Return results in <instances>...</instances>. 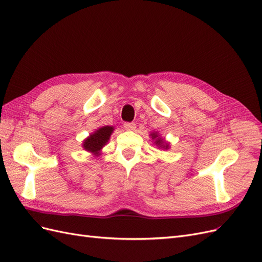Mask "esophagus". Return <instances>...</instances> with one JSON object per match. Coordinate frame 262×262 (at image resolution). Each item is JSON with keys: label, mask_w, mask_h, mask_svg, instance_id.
<instances>
[{"label": "esophagus", "mask_w": 262, "mask_h": 262, "mask_svg": "<svg viewBox=\"0 0 262 262\" xmlns=\"http://www.w3.org/2000/svg\"><path fill=\"white\" fill-rule=\"evenodd\" d=\"M123 128L125 130H129V131L134 130V129H136V123H134V122H125L123 124Z\"/></svg>", "instance_id": "34e87169"}]
</instances>
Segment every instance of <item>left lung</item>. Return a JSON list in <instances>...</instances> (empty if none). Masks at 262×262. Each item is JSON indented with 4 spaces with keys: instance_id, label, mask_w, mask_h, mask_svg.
I'll return each instance as SVG.
<instances>
[{
    "instance_id": "left-lung-1",
    "label": "left lung",
    "mask_w": 262,
    "mask_h": 262,
    "mask_svg": "<svg viewBox=\"0 0 262 262\" xmlns=\"http://www.w3.org/2000/svg\"><path fill=\"white\" fill-rule=\"evenodd\" d=\"M150 136H152V139H156V141H155V143L157 144V145H160V146H162L163 144H164V141L161 139V138H157L158 136H157V133H152L150 134ZM163 147H165V148H168V144H166V145H163Z\"/></svg>"
}]
</instances>
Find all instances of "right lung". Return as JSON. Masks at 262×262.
Here are the masks:
<instances>
[{
    "label": "right lung",
    "mask_w": 262,
    "mask_h": 262,
    "mask_svg": "<svg viewBox=\"0 0 262 262\" xmlns=\"http://www.w3.org/2000/svg\"><path fill=\"white\" fill-rule=\"evenodd\" d=\"M113 131H114L113 126H108V125L102 126V128L95 131L93 134H91L90 138H87L84 141L83 147L86 150H89V152H92L97 155L99 153V150L101 149V147L108 142Z\"/></svg>",
    "instance_id": "add662e5"
}]
</instances>
